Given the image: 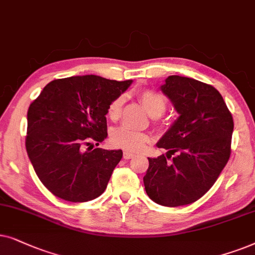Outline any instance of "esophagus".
<instances>
[{
    "mask_svg": "<svg viewBox=\"0 0 255 255\" xmlns=\"http://www.w3.org/2000/svg\"><path fill=\"white\" fill-rule=\"evenodd\" d=\"M134 154H131V152H128V151H125L124 152V158L125 159H130V158H133L134 157Z\"/></svg>",
    "mask_w": 255,
    "mask_h": 255,
    "instance_id": "1",
    "label": "esophagus"
}]
</instances>
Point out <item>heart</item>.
<instances>
[{"instance_id": "1", "label": "heart", "mask_w": 255, "mask_h": 255, "mask_svg": "<svg viewBox=\"0 0 255 255\" xmlns=\"http://www.w3.org/2000/svg\"><path fill=\"white\" fill-rule=\"evenodd\" d=\"M138 100L152 118H157L164 113L167 108V103L162 94L155 92L152 90H142L137 94ZM122 105H124V97H118L112 101L107 108V117L111 120H117L120 117ZM150 141V135L145 131L134 130L131 128L119 127L111 134V143L115 148L124 149L126 151L140 152L147 147Z\"/></svg>"}]
</instances>
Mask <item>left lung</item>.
<instances>
[{
	"label": "left lung",
	"mask_w": 255,
	"mask_h": 255,
	"mask_svg": "<svg viewBox=\"0 0 255 255\" xmlns=\"http://www.w3.org/2000/svg\"><path fill=\"white\" fill-rule=\"evenodd\" d=\"M161 90L179 117L157 143L167 155L148 157L143 183L151 201L176 208L198 201L215 184L230 159L234 125L222 94L211 85L170 76Z\"/></svg>",
	"instance_id": "1"
}]
</instances>
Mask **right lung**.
Wrapping results in <instances>:
<instances>
[{
  "instance_id": "right-lung-1",
  "label": "right lung",
  "mask_w": 255,
  "mask_h": 255,
  "mask_svg": "<svg viewBox=\"0 0 255 255\" xmlns=\"http://www.w3.org/2000/svg\"><path fill=\"white\" fill-rule=\"evenodd\" d=\"M131 80L77 76L52 80L28 110L25 148L44 186L64 201L99 197L122 150L93 149L107 137V108Z\"/></svg>"
}]
</instances>
